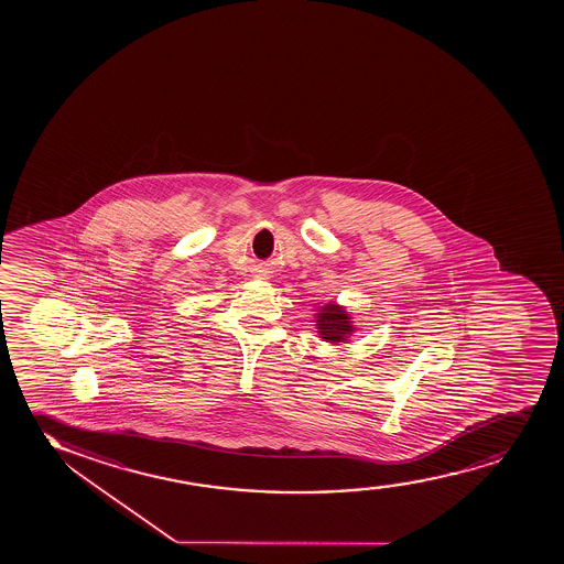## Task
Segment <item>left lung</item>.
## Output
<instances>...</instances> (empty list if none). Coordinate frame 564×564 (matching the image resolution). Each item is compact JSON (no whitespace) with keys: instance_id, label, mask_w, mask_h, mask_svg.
Segmentation results:
<instances>
[{"instance_id":"1","label":"left lung","mask_w":564,"mask_h":564,"mask_svg":"<svg viewBox=\"0 0 564 564\" xmlns=\"http://www.w3.org/2000/svg\"><path fill=\"white\" fill-rule=\"evenodd\" d=\"M316 317L317 329H319L317 333L327 343H343L348 338V335L354 333L348 312L344 311L343 306L335 305V303L322 306V311L317 312Z\"/></svg>"}]
</instances>
